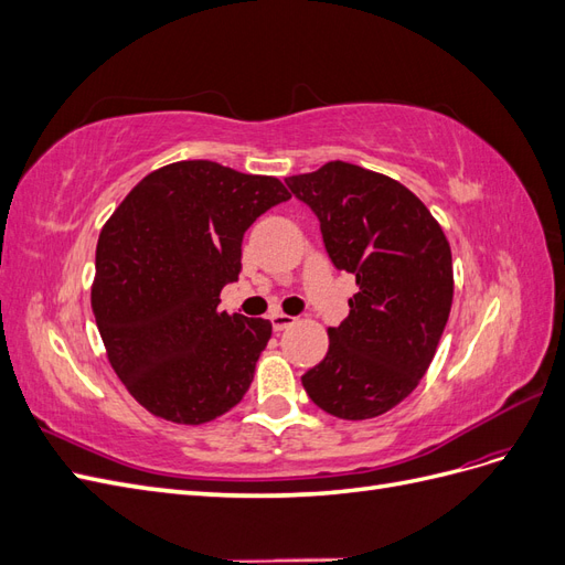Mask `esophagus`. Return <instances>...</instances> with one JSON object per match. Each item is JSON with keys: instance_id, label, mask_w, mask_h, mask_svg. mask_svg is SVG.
<instances>
[{"instance_id": "obj_1", "label": "esophagus", "mask_w": 565, "mask_h": 565, "mask_svg": "<svg viewBox=\"0 0 565 565\" xmlns=\"http://www.w3.org/2000/svg\"><path fill=\"white\" fill-rule=\"evenodd\" d=\"M295 322H297V318L285 316V313H273L270 316V324H273V330H276V332H282L287 328H292Z\"/></svg>"}]
</instances>
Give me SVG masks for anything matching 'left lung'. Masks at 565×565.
Segmentation results:
<instances>
[{
	"label": "left lung",
	"instance_id": "obj_1",
	"mask_svg": "<svg viewBox=\"0 0 565 565\" xmlns=\"http://www.w3.org/2000/svg\"><path fill=\"white\" fill-rule=\"evenodd\" d=\"M285 183L318 216L332 264L358 285L349 316L328 330V355L301 384L339 419L380 417L417 388L446 330L448 237L413 191L358 164L334 160Z\"/></svg>",
	"mask_w": 565,
	"mask_h": 565
}]
</instances>
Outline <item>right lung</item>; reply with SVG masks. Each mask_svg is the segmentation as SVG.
<instances>
[{"instance_id": "add662e5", "label": "right lung", "mask_w": 565, "mask_h": 565, "mask_svg": "<svg viewBox=\"0 0 565 565\" xmlns=\"http://www.w3.org/2000/svg\"><path fill=\"white\" fill-rule=\"evenodd\" d=\"M285 200L276 177L183 160L141 179L108 218L92 309L113 370L148 413L198 426L243 401L273 328L218 311V295L241 276L245 231Z\"/></svg>"}]
</instances>
